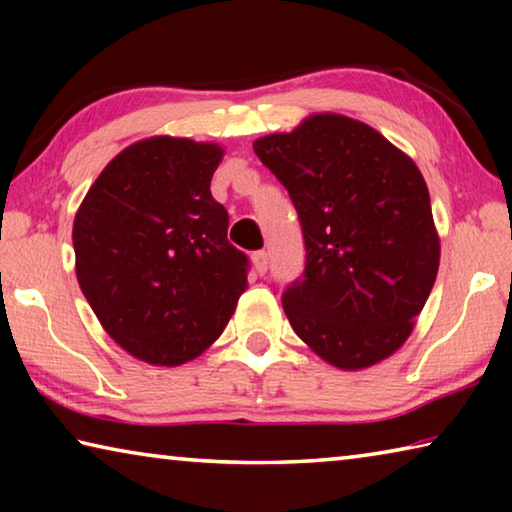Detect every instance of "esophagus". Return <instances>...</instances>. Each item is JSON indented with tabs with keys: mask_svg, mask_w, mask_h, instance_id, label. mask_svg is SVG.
Listing matches in <instances>:
<instances>
[{
	"mask_svg": "<svg viewBox=\"0 0 512 512\" xmlns=\"http://www.w3.org/2000/svg\"><path fill=\"white\" fill-rule=\"evenodd\" d=\"M253 266L259 275H264L268 271V255L264 253V250H257V253H253Z\"/></svg>",
	"mask_w": 512,
	"mask_h": 512,
	"instance_id": "obj_1",
	"label": "esophagus"
}]
</instances>
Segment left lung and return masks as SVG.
Returning a JSON list of instances; mask_svg holds the SVG:
<instances>
[{"label": "left lung", "mask_w": 512, "mask_h": 512, "mask_svg": "<svg viewBox=\"0 0 512 512\" xmlns=\"http://www.w3.org/2000/svg\"><path fill=\"white\" fill-rule=\"evenodd\" d=\"M253 149L287 187L305 237V273L282 293L293 332L341 370L391 357L440 264L420 169L375 128L334 112Z\"/></svg>", "instance_id": "left-lung-1"}]
</instances>
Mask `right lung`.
<instances>
[{
    "mask_svg": "<svg viewBox=\"0 0 512 512\" xmlns=\"http://www.w3.org/2000/svg\"><path fill=\"white\" fill-rule=\"evenodd\" d=\"M219 144L158 135L99 173L74 219L76 277L99 323L135 359L180 366L219 339L246 291L210 183Z\"/></svg>",
    "mask_w": 512,
    "mask_h": 512,
    "instance_id": "obj_1",
    "label": "right lung"
}]
</instances>
